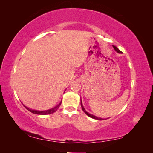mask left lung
Masks as SVG:
<instances>
[{"label":"left lung","mask_w":153,"mask_h":153,"mask_svg":"<svg viewBox=\"0 0 153 153\" xmlns=\"http://www.w3.org/2000/svg\"><path fill=\"white\" fill-rule=\"evenodd\" d=\"M113 46V48H114V49H115V50L118 53H122V52H121V51H120L119 50V49L116 47V46ZM81 106H82V110L84 111V112L86 114V115H88V116H89V117H90L91 118H93V119H95V120H102L103 119L102 118H100V117H96V116H94V115H91V114H90V113H88V112H86V111L85 110V108H84V107H83V105H82V102H81Z\"/></svg>","instance_id":"8db88e82"}]
</instances>
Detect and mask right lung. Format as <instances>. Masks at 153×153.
Returning <instances> with one entry per match:
<instances>
[{"label":"right lung","mask_w":153,"mask_h":153,"mask_svg":"<svg viewBox=\"0 0 153 153\" xmlns=\"http://www.w3.org/2000/svg\"><path fill=\"white\" fill-rule=\"evenodd\" d=\"M61 102L59 103V104L56 106L55 107H54L53 108H51V109H49V110H46V111H36V110H32V109H30V108H27L24 106V107L27 108V109L30 111V112H32V113H34V114H37V115H48V114H51V113H53L54 112H55V111L58 109L59 106L61 105Z\"/></svg>","instance_id":"right-lung-1"}]
</instances>
